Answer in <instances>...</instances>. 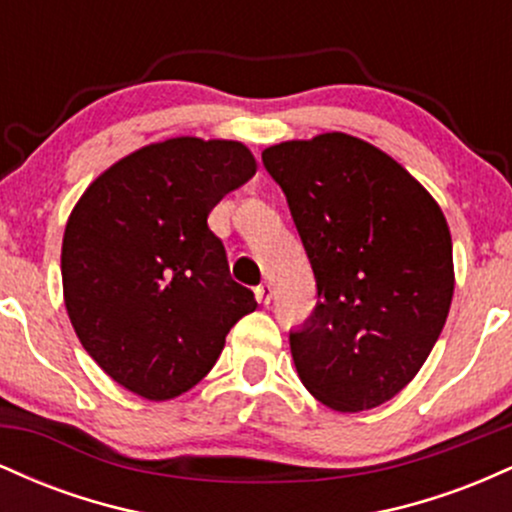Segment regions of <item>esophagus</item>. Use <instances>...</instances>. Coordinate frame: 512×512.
Here are the masks:
<instances>
[{
    "label": "esophagus",
    "mask_w": 512,
    "mask_h": 512,
    "mask_svg": "<svg viewBox=\"0 0 512 512\" xmlns=\"http://www.w3.org/2000/svg\"><path fill=\"white\" fill-rule=\"evenodd\" d=\"M255 298H257V303H260V305H269V301H272V286H269V284L257 286Z\"/></svg>",
    "instance_id": "esophagus-1"
}]
</instances>
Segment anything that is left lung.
I'll return each mask as SVG.
<instances>
[{
    "label": "left lung",
    "instance_id": "obj_1",
    "mask_svg": "<svg viewBox=\"0 0 512 512\" xmlns=\"http://www.w3.org/2000/svg\"><path fill=\"white\" fill-rule=\"evenodd\" d=\"M308 252L317 305L289 334L298 378L337 411L380 407L443 332L455 272L438 202L395 158L344 132L262 151Z\"/></svg>",
    "mask_w": 512,
    "mask_h": 512
}]
</instances>
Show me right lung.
Masks as SVG:
<instances>
[{
	"label": "right lung",
	"mask_w": 512,
	"mask_h": 512,
	"mask_svg": "<svg viewBox=\"0 0 512 512\" xmlns=\"http://www.w3.org/2000/svg\"><path fill=\"white\" fill-rule=\"evenodd\" d=\"M255 170L245 144L175 137L120 158L76 202L62 240L64 305L117 385L151 402L182 395L257 308L207 226Z\"/></svg>",
	"instance_id": "1"
}]
</instances>
